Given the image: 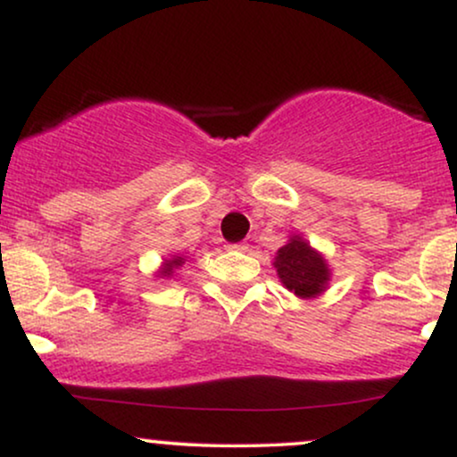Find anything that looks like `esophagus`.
I'll list each match as a JSON object with an SVG mask.
<instances>
[{"mask_svg": "<svg viewBox=\"0 0 457 457\" xmlns=\"http://www.w3.org/2000/svg\"><path fill=\"white\" fill-rule=\"evenodd\" d=\"M228 249L229 251H246V249H249V246H246L245 243H229Z\"/></svg>", "mask_w": 457, "mask_h": 457, "instance_id": "34e87169", "label": "esophagus"}]
</instances>
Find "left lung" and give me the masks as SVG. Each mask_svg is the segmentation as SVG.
<instances>
[{"mask_svg": "<svg viewBox=\"0 0 457 457\" xmlns=\"http://www.w3.org/2000/svg\"><path fill=\"white\" fill-rule=\"evenodd\" d=\"M275 269L283 286L301 298L316 296L327 287V262L301 238H292L277 251Z\"/></svg>", "mask_w": 457, "mask_h": 457, "instance_id": "left-lung-1", "label": "left lung"}]
</instances>
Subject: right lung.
Returning a JSON list of instances; mask_svg holds the SVG:
<instances>
[{
  "label": "right lung",
  "mask_w": 457,
  "mask_h": 457,
  "mask_svg": "<svg viewBox=\"0 0 457 457\" xmlns=\"http://www.w3.org/2000/svg\"><path fill=\"white\" fill-rule=\"evenodd\" d=\"M182 264H185V260H182V258H178V255H176V258L167 260V262H165V269H162V275H165V277H170L171 272H174V269H178V266H182Z\"/></svg>",
  "instance_id": "right-lung-1"
}]
</instances>
